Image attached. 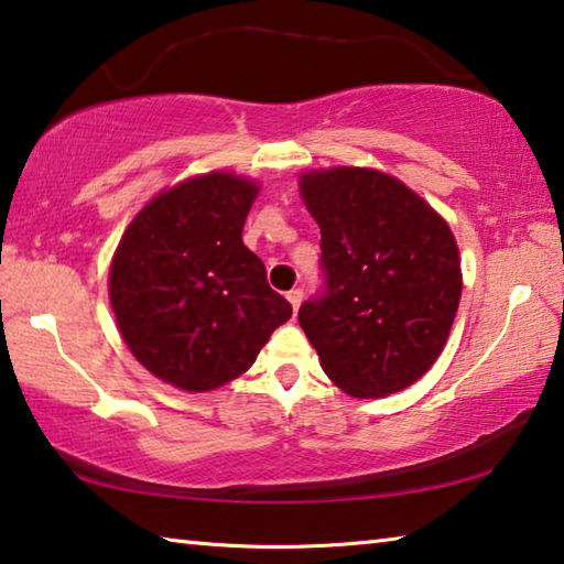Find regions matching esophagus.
Returning a JSON list of instances; mask_svg holds the SVG:
<instances>
[{
    "mask_svg": "<svg viewBox=\"0 0 564 564\" xmlns=\"http://www.w3.org/2000/svg\"><path fill=\"white\" fill-rule=\"evenodd\" d=\"M285 299H289V303L293 305V311H299V305L303 301V291L301 289H293V291L285 293Z\"/></svg>",
    "mask_w": 564,
    "mask_h": 564,
    "instance_id": "esophagus-1",
    "label": "esophagus"
}]
</instances>
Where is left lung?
I'll list each match as a JSON object with an SVG mask.
<instances>
[{
    "mask_svg": "<svg viewBox=\"0 0 564 564\" xmlns=\"http://www.w3.org/2000/svg\"><path fill=\"white\" fill-rule=\"evenodd\" d=\"M321 226L326 291L299 323L326 376L352 398L413 386L441 356L463 293L460 253L445 218L376 169L301 174Z\"/></svg>",
    "mask_w": 564,
    "mask_h": 564,
    "instance_id": "left-lung-1",
    "label": "left lung"
}]
</instances>
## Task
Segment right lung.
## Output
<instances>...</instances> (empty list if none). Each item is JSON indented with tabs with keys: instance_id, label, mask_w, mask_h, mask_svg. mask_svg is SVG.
Here are the masks:
<instances>
[{
	"instance_id": "add662e5",
	"label": "right lung",
	"mask_w": 564,
	"mask_h": 564,
	"mask_svg": "<svg viewBox=\"0 0 564 564\" xmlns=\"http://www.w3.org/2000/svg\"><path fill=\"white\" fill-rule=\"evenodd\" d=\"M259 196L224 171L161 191L123 231L109 299L123 343L149 373L188 393L216 390L253 366L291 303L243 246Z\"/></svg>"
}]
</instances>
